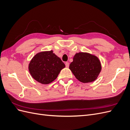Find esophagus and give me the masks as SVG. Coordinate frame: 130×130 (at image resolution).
<instances>
[{"instance_id":"1","label":"esophagus","mask_w":130,"mask_h":130,"mask_svg":"<svg viewBox=\"0 0 130 130\" xmlns=\"http://www.w3.org/2000/svg\"><path fill=\"white\" fill-rule=\"evenodd\" d=\"M65 64H66V67L67 68H68L69 67V63L68 62H66L65 63Z\"/></svg>"}]
</instances>
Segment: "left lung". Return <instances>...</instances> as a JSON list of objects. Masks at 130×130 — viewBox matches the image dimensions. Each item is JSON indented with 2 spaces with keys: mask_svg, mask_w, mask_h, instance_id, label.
<instances>
[{
  "mask_svg": "<svg viewBox=\"0 0 130 130\" xmlns=\"http://www.w3.org/2000/svg\"><path fill=\"white\" fill-rule=\"evenodd\" d=\"M69 69L78 81L88 83L96 79L101 72V65L96 56L81 52L75 55Z\"/></svg>",
  "mask_w": 130,
  "mask_h": 130,
  "instance_id": "obj_1",
  "label": "left lung"
}]
</instances>
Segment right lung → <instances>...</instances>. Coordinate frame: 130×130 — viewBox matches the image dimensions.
I'll return each mask as SVG.
<instances>
[{
	"instance_id": "add662e5",
	"label": "right lung",
	"mask_w": 130,
	"mask_h": 130,
	"mask_svg": "<svg viewBox=\"0 0 130 130\" xmlns=\"http://www.w3.org/2000/svg\"><path fill=\"white\" fill-rule=\"evenodd\" d=\"M65 64L53 51L37 53L31 60L29 70L31 75L42 84H49L58 76Z\"/></svg>"
}]
</instances>
